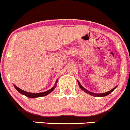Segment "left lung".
Instances as JSON below:
<instances>
[{
	"mask_svg": "<svg viewBox=\"0 0 130 130\" xmlns=\"http://www.w3.org/2000/svg\"><path fill=\"white\" fill-rule=\"evenodd\" d=\"M77 82H78V86H79V87H80V89H82L83 91H84L85 92H86L87 94H90V95H93V96L94 97H104V96H106V95H109V94H111V92H112V91H113L117 87V86H116V87H115V88H113L112 89H111V90H109V91L107 92H105V93H102V94H95V93H94V92H91L89 91V90H87V89H86L84 88V87H83V86H82V85L80 84V83L79 82H78V80H77Z\"/></svg>",
	"mask_w": 130,
	"mask_h": 130,
	"instance_id": "left-lung-1",
	"label": "left lung"
}]
</instances>
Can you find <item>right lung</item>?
<instances>
[{
  "label": "right lung",
  "mask_w": 130,
  "mask_h": 130,
  "mask_svg": "<svg viewBox=\"0 0 130 130\" xmlns=\"http://www.w3.org/2000/svg\"><path fill=\"white\" fill-rule=\"evenodd\" d=\"M57 82H58V81L57 80V81H56L55 85V86L53 87V88H52L51 89L47 90V91H46V92H40V93L28 92H26V91H24V90H21V89H19V87H18L17 86H15V85H14V87L16 89V90H18V91L19 92V93H21V94H23V95H26V97H28V98H40V97L46 96V95L49 94L50 93L52 92L55 89V88Z\"/></svg>",
  "instance_id": "right-lung-1"
}]
</instances>
